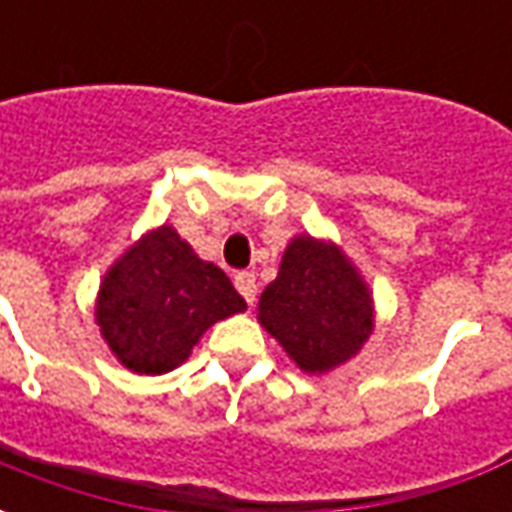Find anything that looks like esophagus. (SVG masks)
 <instances>
[{
	"label": "esophagus",
	"mask_w": 512,
	"mask_h": 512,
	"mask_svg": "<svg viewBox=\"0 0 512 512\" xmlns=\"http://www.w3.org/2000/svg\"><path fill=\"white\" fill-rule=\"evenodd\" d=\"M235 288H238V293L244 296L246 304H255V299H257L255 274H249V271H241V274H235Z\"/></svg>",
	"instance_id": "obj_1"
}]
</instances>
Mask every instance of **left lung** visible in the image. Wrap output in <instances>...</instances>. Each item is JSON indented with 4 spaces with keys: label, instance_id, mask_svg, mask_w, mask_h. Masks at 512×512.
Segmentation results:
<instances>
[{
    "label": "left lung",
    "instance_id": "8db88e82",
    "mask_svg": "<svg viewBox=\"0 0 512 512\" xmlns=\"http://www.w3.org/2000/svg\"><path fill=\"white\" fill-rule=\"evenodd\" d=\"M257 321L310 376L354 359L376 326L373 290L334 241L290 238L277 279L257 301Z\"/></svg>",
    "mask_w": 512,
    "mask_h": 512
}]
</instances>
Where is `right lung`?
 I'll return each mask as SVG.
<instances>
[{"label": "right lung", "mask_w": 512, "mask_h": 512, "mask_svg": "<svg viewBox=\"0 0 512 512\" xmlns=\"http://www.w3.org/2000/svg\"><path fill=\"white\" fill-rule=\"evenodd\" d=\"M244 310L222 268L200 260L172 224H161L106 268L95 323L120 365L164 376L189 359L213 323Z\"/></svg>", "instance_id": "1"}]
</instances>
